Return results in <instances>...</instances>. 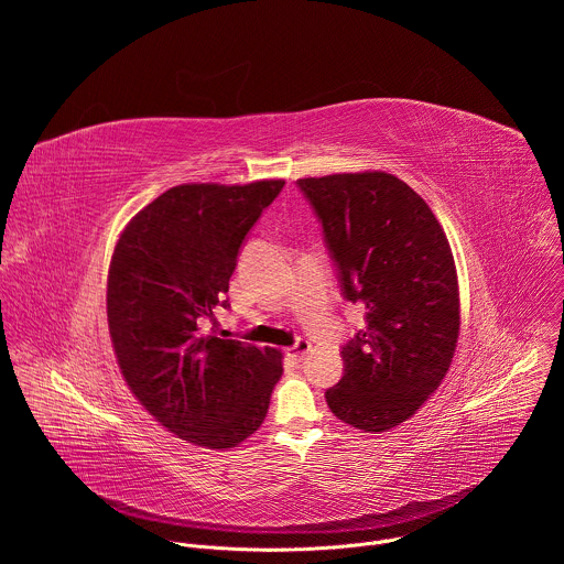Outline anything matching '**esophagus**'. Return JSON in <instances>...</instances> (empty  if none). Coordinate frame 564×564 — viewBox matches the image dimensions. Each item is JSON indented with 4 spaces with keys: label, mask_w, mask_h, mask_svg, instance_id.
Wrapping results in <instances>:
<instances>
[{
    "label": "esophagus",
    "mask_w": 564,
    "mask_h": 564,
    "mask_svg": "<svg viewBox=\"0 0 564 564\" xmlns=\"http://www.w3.org/2000/svg\"><path fill=\"white\" fill-rule=\"evenodd\" d=\"M310 348H312V346H310L307 339H296V344L288 348V355H290L294 361H301V359L310 352Z\"/></svg>",
    "instance_id": "34e87169"
}]
</instances>
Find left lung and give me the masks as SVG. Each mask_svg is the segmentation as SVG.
Masks as SVG:
<instances>
[{
  "mask_svg": "<svg viewBox=\"0 0 564 564\" xmlns=\"http://www.w3.org/2000/svg\"><path fill=\"white\" fill-rule=\"evenodd\" d=\"M344 299L366 328L341 348L344 377L326 390L352 429L399 426L442 383L459 335V290L448 238L424 198L383 172L301 178Z\"/></svg>",
  "mask_w": 564,
  "mask_h": 564,
  "instance_id": "obj_1",
  "label": "left lung"
}]
</instances>
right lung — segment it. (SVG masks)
Listing matches in <instances>:
<instances>
[{
    "label": "right lung",
    "mask_w": 564,
    "mask_h": 564,
    "mask_svg": "<svg viewBox=\"0 0 564 564\" xmlns=\"http://www.w3.org/2000/svg\"><path fill=\"white\" fill-rule=\"evenodd\" d=\"M285 181L178 185L118 238L107 283L109 333L131 392L185 442L231 448L263 424L283 366L274 348L205 335L238 250Z\"/></svg>",
    "instance_id": "right-lung-1"
}]
</instances>
